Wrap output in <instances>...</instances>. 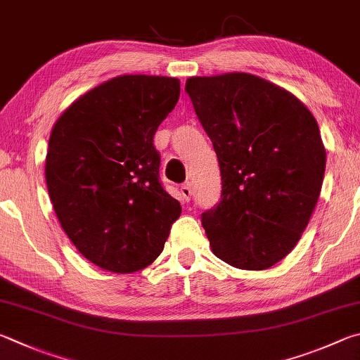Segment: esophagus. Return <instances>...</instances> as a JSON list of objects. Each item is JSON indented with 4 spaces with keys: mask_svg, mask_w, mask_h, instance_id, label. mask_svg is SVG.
Returning a JSON list of instances; mask_svg holds the SVG:
<instances>
[{
    "mask_svg": "<svg viewBox=\"0 0 360 360\" xmlns=\"http://www.w3.org/2000/svg\"><path fill=\"white\" fill-rule=\"evenodd\" d=\"M180 193H181V198H184V200H191V194H193V190H191V185L186 184L184 186H180Z\"/></svg>",
    "mask_w": 360,
    "mask_h": 360,
    "instance_id": "esophagus-1",
    "label": "esophagus"
}]
</instances>
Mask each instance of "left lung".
Segmentation results:
<instances>
[{"mask_svg":"<svg viewBox=\"0 0 360 360\" xmlns=\"http://www.w3.org/2000/svg\"><path fill=\"white\" fill-rule=\"evenodd\" d=\"M186 93L218 156L221 200L202 213L213 255L264 270L291 253L316 207L326 148L313 113L248 72L190 77Z\"/></svg>","mask_w":360,"mask_h":360,"instance_id":"8db88e82","label":"left lung"}]
</instances>
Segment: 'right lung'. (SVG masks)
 Instances as JSON below:
<instances>
[{"label":"right lung","mask_w":360,"mask_h":360,"mask_svg":"<svg viewBox=\"0 0 360 360\" xmlns=\"http://www.w3.org/2000/svg\"><path fill=\"white\" fill-rule=\"evenodd\" d=\"M180 96V80L126 74L82 94L56 120L46 181L56 218L80 255L132 274L161 255L179 200L160 184L158 126Z\"/></svg>","instance_id":"add662e5"}]
</instances>
